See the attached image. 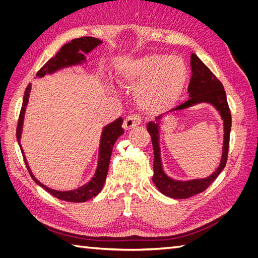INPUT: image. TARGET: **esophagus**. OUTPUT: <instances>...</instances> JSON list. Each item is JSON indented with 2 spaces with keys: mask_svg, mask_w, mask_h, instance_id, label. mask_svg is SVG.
<instances>
[{
  "mask_svg": "<svg viewBox=\"0 0 258 258\" xmlns=\"http://www.w3.org/2000/svg\"><path fill=\"white\" fill-rule=\"evenodd\" d=\"M141 116L139 115H129L123 121V128L126 130H130L131 128L137 127L138 124L141 123Z\"/></svg>",
  "mask_w": 258,
  "mask_h": 258,
  "instance_id": "obj_1",
  "label": "esophagus"
}]
</instances>
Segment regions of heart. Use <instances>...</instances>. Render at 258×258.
Wrapping results in <instances>:
<instances>
[{
	"label": "heart",
	"instance_id": "b5f03b06",
	"mask_svg": "<svg viewBox=\"0 0 258 258\" xmlns=\"http://www.w3.org/2000/svg\"><path fill=\"white\" fill-rule=\"evenodd\" d=\"M120 77L138 85L136 97L146 111L163 112L181 96L187 79L182 59L165 54H148L126 61L120 67Z\"/></svg>",
	"mask_w": 258,
	"mask_h": 258
}]
</instances>
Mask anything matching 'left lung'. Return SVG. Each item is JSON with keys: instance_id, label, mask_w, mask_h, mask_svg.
Listing matches in <instances>:
<instances>
[{"instance_id": "left-lung-1", "label": "left lung", "mask_w": 258, "mask_h": 258, "mask_svg": "<svg viewBox=\"0 0 258 258\" xmlns=\"http://www.w3.org/2000/svg\"><path fill=\"white\" fill-rule=\"evenodd\" d=\"M190 67L192 74L190 83L188 85L189 99L185 103L178 105L176 108H173L170 112L184 110V108L198 103H210L211 105H213L218 113L221 114L222 119L224 120L223 155L220 166L215 170V172H213L210 176L206 178L190 179V181H176V179L169 177L162 169L159 147V122H148L147 131L151 135L154 148L153 182L161 194L174 199L189 198L194 196V195L205 191L214 182V179L218 176V174L222 172L228 157L231 114L227 103V98H226L224 86L217 80V77L211 72V70L197 57V54L191 53ZM160 118L161 116H158L156 120H160Z\"/></svg>"}]
</instances>
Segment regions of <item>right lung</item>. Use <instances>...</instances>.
<instances>
[{"label": "right lung", "mask_w": 258, "mask_h": 258, "mask_svg": "<svg viewBox=\"0 0 258 258\" xmlns=\"http://www.w3.org/2000/svg\"><path fill=\"white\" fill-rule=\"evenodd\" d=\"M100 40L91 36H84L80 38H74L70 43L66 44L64 46H62L60 50L56 53V56H53L50 58L46 63L41 68L40 71L36 73L37 77H43L46 74H51L53 72L58 71L60 69L68 68L71 66H76V64H82L83 62H85L86 58L84 56V53H88L91 51L93 48L97 47L99 44H101ZM31 90V84L28 85V87L25 91V96H23V101H22V106H21V111L19 114V119H18V124H17V131H16V137H17V141L19 143L20 150L23 156V159H25L26 166L28 168L29 173L34 179V182L36 184L40 185L41 187L48 191L50 195H52L53 197H56L60 200H64L69 202H84L87 201L102 190V187L104 185L105 178L107 175V171H108V165H110V159H111V155L113 151V146L116 142V140L118 139L121 135H123V129L121 127L122 124V118L119 117L117 118L115 121L108 123L107 126L103 128L102 136H101V141H100V152H99V161H98V167L96 170V173L91 178V181L88 182L86 185L80 187V188L74 189V190H69V191H58V190H53L48 188L47 186H45L44 184L40 183L37 179L34 177V175L31 172V170L28 166V162L26 160L25 154H23V151L20 145V137H21V130H22V123H23V118H25V112H26V106L28 104L29 101V93Z\"/></svg>", "instance_id": "right-lung-1"}]
</instances>
